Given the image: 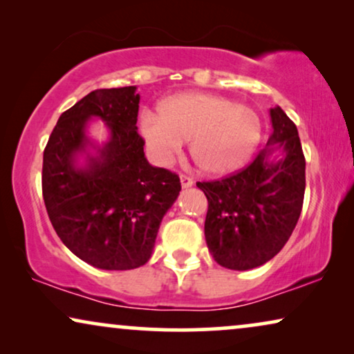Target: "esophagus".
Instances as JSON below:
<instances>
[{
    "label": "esophagus",
    "mask_w": 354,
    "mask_h": 354,
    "mask_svg": "<svg viewBox=\"0 0 354 354\" xmlns=\"http://www.w3.org/2000/svg\"><path fill=\"white\" fill-rule=\"evenodd\" d=\"M180 183H182L183 188H188V187L193 185V178L185 176V174H180Z\"/></svg>",
    "instance_id": "esophagus-1"
}]
</instances>
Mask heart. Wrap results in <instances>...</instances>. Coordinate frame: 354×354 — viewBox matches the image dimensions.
<instances>
[{
	"label": "heart",
	"instance_id": "obj_1",
	"mask_svg": "<svg viewBox=\"0 0 354 354\" xmlns=\"http://www.w3.org/2000/svg\"><path fill=\"white\" fill-rule=\"evenodd\" d=\"M140 129L149 153L161 164L171 162L190 140L193 161L211 176H224L243 166L263 133L253 108L209 93H182L164 100L159 113L145 111Z\"/></svg>",
	"mask_w": 354,
	"mask_h": 354
}]
</instances>
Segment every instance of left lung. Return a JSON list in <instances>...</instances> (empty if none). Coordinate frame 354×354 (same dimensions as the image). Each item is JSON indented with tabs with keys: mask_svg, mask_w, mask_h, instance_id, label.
<instances>
[{
	"mask_svg": "<svg viewBox=\"0 0 354 354\" xmlns=\"http://www.w3.org/2000/svg\"><path fill=\"white\" fill-rule=\"evenodd\" d=\"M268 147L241 171L198 182L207 198L206 245L222 268L248 270L272 259L301 214L306 161L297 125L282 108L270 109ZM282 152L280 158L273 153Z\"/></svg>",
	"mask_w": 354,
	"mask_h": 354,
	"instance_id": "obj_1",
	"label": "left lung"
}]
</instances>
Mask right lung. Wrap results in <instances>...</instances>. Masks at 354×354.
I'll list each match as a JSON object with an SVG mask.
<instances>
[{"instance_id":"right-lung-1","label":"right lung","mask_w":354,"mask_h":354,"mask_svg":"<svg viewBox=\"0 0 354 354\" xmlns=\"http://www.w3.org/2000/svg\"><path fill=\"white\" fill-rule=\"evenodd\" d=\"M135 91L137 86H120L84 96L61 114L43 153L48 217L62 243L98 269L129 270L148 263L159 224L182 188L177 174L145 158ZM93 117L110 129L101 149L86 137V122ZM84 153L87 162L79 167Z\"/></svg>"}]
</instances>
